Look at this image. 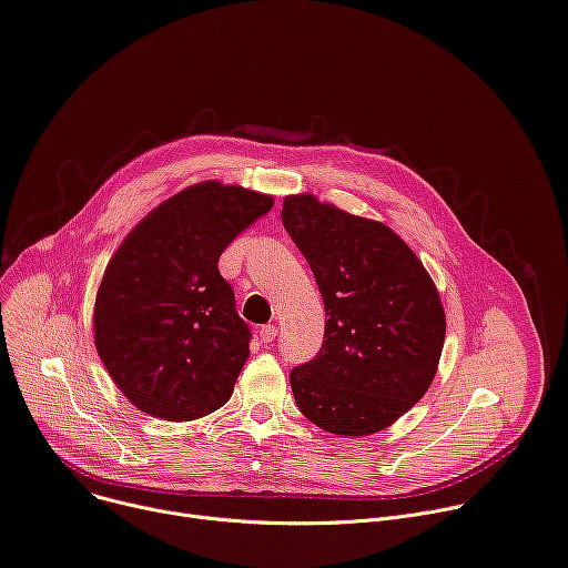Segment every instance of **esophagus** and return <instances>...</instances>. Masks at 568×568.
I'll return each instance as SVG.
<instances>
[{
  "label": "esophagus",
  "mask_w": 568,
  "mask_h": 568,
  "mask_svg": "<svg viewBox=\"0 0 568 568\" xmlns=\"http://www.w3.org/2000/svg\"><path fill=\"white\" fill-rule=\"evenodd\" d=\"M275 336H277V327H275V325H264V327L260 329V341H262L264 345L273 343Z\"/></svg>",
  "instance_id": "esophagus-1"
}]
</instances>
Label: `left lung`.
I'll return each instance as SVG.
<instances>
[{
  "mask_svg": "<svg viewBox=\"0 0 568 568\" xmlns=\"http://www.w3.org/2000/svg\"><path fill=\"white\" fill-rule=\"evenodd\" d=\"M282 223L308 262L325 302L316 358L291 369L306 419L336 435L390 426L428 390L447 321L415 252L384 223L316 196H288Z\"/></svg>",
  "mask_w": 568,
  "mask_h": 568,
  "instance_id": "obj_1",
  "label": "left lung"
}]
</instances>
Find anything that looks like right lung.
Returning <instances> with one entry per match:
<instances>
[{"label":"right lung","mask_w":568,"mask_h":568,"mask_svg":"<svg viewBox=\"0 0 568 568\" xmlns=\"http://www.w3.org/2000/svg\"><path fill=\"white\" fill-rule=\"evenodd\" d=\"M271 207L266 194L201 182L158 205L114 252L97 293L94 343L140 410L186 422L230 399L250 327L219 257Z\"/></svg>","instance_id":"1"}]
</instances>
